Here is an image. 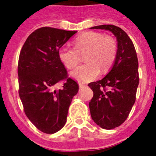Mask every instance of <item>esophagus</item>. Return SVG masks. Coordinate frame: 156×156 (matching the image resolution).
I'll use <instances>...</instances> for the list:
<instances>
[{"mask_svg":"<svg viewBox=\"0 0 156 156\" xmlns=\"http://www.w3.org/2000/svg\"><path fill=\"white\" fill-rule=\"evenodd\" d=\"M86 87V85L83 84V83H79V87L80 88H83V87Z\"/></svg>","mask_w":156,"mask_h":156,"instance_id":"esophagus-1","label":"esophagus"}]
</instances>
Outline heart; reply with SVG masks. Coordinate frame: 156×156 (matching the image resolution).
<instances>
[{
  "label": "heart",
  "instance_id": "b5f03b06",
  "mask_svg": "<svg viewBox=\"0 0 156 156\" xmlns=\"http://www.w3.org/2000/svg\"><path fill=\"white\" fill-rule=\"evenodd\" d=\"M74 48L62 47L58 51L60 61L67 69L74 68L80 61V53L87 51L85 64L71 72L70 76L80 83L96 79L100 69L105 72L113 64L116 56V44L110 37L98 32H86L74 40Z\"/></svg>",
  "mask_w": 156,
  "mask_h": 156
}]
</instances>
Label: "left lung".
Returning a JSON list of instances; mask_svg holds the SVG:
<instances>
[{
    "instance_id": "obj_1",
    "label": "left lung",
    "mask_w": 156,
    "mask_h": 156,
    "mask_svg": "<svg viewBox=\"0 0 156 156\" xmlns=\"http://www.w3.org/2000/svg\"><path fill=\"white\" fill-rule=\"evenodd\" d=\"M90 29L108 30L117 40L111 70L103 79L88 84L94 92L89 102L92 119L103 129H114L126 120L136 100L139 83L137 53L129 36L119 27L101 25Z\"/></svg>"
}]
</instances>
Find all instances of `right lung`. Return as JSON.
Segmentation results:
<instances>
[{
    "label": "right lung",
    "instance_id": "add662e5",
    "mask_svg": "<svg viewBox=\"0 0 156 156\" xmlns=\"http://www.w3.org/2000/svg\"><path fill=\"white\" fill-rule=\"evenodd\" d=\"M76 33L40 28L29 36L19 55V97L28 119L44 133H55L65 126L72 99L79 90L58 58L59 49ZM62 80L63 88L55 90Z\"/></svg>",
    "mask_w": 156,
    "mask_h": 156
}]
</instances>
